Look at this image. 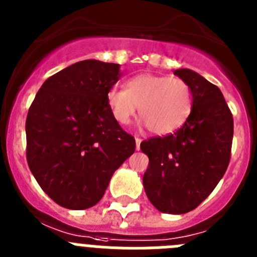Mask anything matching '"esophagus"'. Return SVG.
Returning <instances> with one entry per match:
<instances>
[{
  "label": "esophagus",
  "mask_w": 257,
  "mask_h": 257,
  "mask_svg": "<svg viewBox=\"0 0 257 257\" xmlns=\"http://www.w3.org/2000/svg\"><path fill=\"white\" fill-rule=\"evenodd\" d=\"M135 142H136V151H139V149H140V143H142V139H140V138H135Z\"/></svg>",
  "instance_id": "esophagus-1"
}]
</instances>
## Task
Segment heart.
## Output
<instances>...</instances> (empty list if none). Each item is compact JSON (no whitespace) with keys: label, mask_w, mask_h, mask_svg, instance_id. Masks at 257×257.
Returning a JSON list of instances; mask_svg holds the SVG:
<instances>
[{"label":"heart","mask_w":257,"mask_h":257,"mask_svg":"<svg viewBox=\"0 0 257 257\" xmlns=\"http://www.w3.org/2000/svg\"><path fill=\"white\" fill-rule=\"evenodd\" d=\"M106 100L119 123H130L139 109L140 117L151 133L169 135L179 130L189 118L193 92L183 78L143 73L128 79L127 88H110Z\"/></svg>","instance_id":"obj_1"}]
</instances>
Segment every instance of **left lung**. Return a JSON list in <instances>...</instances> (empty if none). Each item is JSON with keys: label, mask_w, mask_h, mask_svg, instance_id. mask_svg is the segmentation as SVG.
I'll return each mask as SVG.
<instances>
[{"label": "left lung", "mask_w": 257, "mask_h": 257, "mask_svg": "<svg viewBox=\"0 0 257 257\" xmlns=\"http://www.w3.org/2000/svg\"><path fill=\"white\" fill-rule=\"evenodd\" d=\"M175 74L189 83L193 108L176 133L140 144L149 157L143 184L152 205L163 213L198 207L224 176L230 161L233 114L217 86L190 69Z\"/></svg>", "instance_id": "1"}]
</instances>
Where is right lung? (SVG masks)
Wrapping results in <instances>:
<instances>
[{
  "label": "right lung",
  "instance_id": "right-lung-1",
  "mask_svg": "<svg viewBox=\"0 0 257 257\" xmlns=\"http://www.w3.org/2000/svg\"><path fill=\"white\" fill-rule=\"evenodd\" d=\"M119 64L83 60L49 77L26 122L27 162L47 196L61 207L85 210L103 198L115 170L135 152L106 94Z\"/></svg>",
  "mask_w": 257,
  "mask_h": 257
}]
</instances>
